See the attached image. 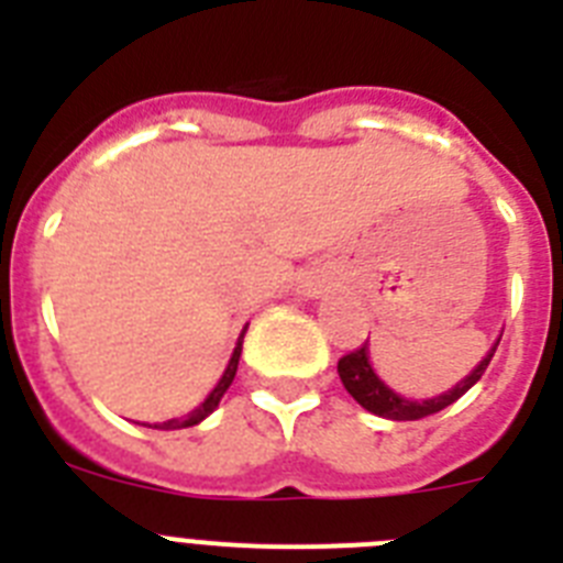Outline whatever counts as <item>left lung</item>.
I'll return each instance as SVG.
<instances>
[{"label":"left lung","mask_w":563,"mask_h":563,"mask_svg":"<svg viewBox=\"0 0 563 563\" xmlns=\"http://www.w3.org/2000/svg\"><path fill=\"white\" fill-rule=\"evenodd\" d=\"M496 346H499V341L494 343V350L482 357L479 366H476L471 375L462 377L454 389H449L445 395H440V397H431V400H409V397H402V395H397V391H391L389 386H386V383L375 375V369H372L369 341L338 361V375H341L343 389L350 391V395L361 402L363 409L372 411V415L386 417V420H420V417L437 415V411H442L445 406H451V402L460 400V397L465 395V391L471 389V386H474L482 375H485L487 363H490V357H494Z\"/></svg>","instance_id":"left-lung-1"}]
</instances>
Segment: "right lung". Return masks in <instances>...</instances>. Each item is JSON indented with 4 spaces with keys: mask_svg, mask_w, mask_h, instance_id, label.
I'll list each match as a JSON object with an SVG mask.
<instances>
[{
    "mask_svg": "<svg viewBox=\"0 0 563 563\" xmlns=\"http://www.w3.org/2000/svg\"><path fill=\"white\" fill-rule=\"evenodd\" d=\"M245 330H247V327H245ZM245 330H242V335H239L236 350H233L231 361H228V369L222 372L220 383H217V386H213L211 395H208L206 400H202L200 406H197V409H194L191 415L186 417V420H166V422H157V426H154V429H163V431H172V429H188V426H197V422L206 420V417L211 415V411L217 409V406H220L222 395H225V391H228V386H231V383H233V377H236V366H239V355H242V338H245Z\"/></svg>",
    "mask_w": 563,
    "mask_h": 563,
    "instance_id": "1",
    "label": "right lung"
}]
</instances>
